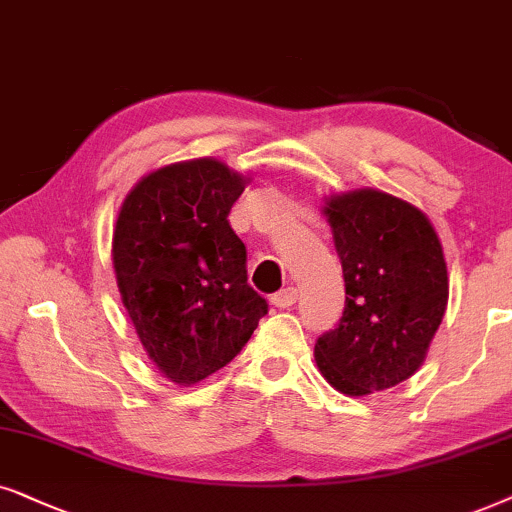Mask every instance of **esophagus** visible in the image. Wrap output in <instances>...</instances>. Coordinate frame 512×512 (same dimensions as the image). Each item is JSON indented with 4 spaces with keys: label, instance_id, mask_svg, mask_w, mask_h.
<instances>
[{
    "label": "esophagus",
    "instance_id": "1",
    "mask_svg": "<svg viewBox=\"0 0 512 512\" xmlns=\"http://www.w3.org/2000/svg\"><path fill=\"white\" fill-rule=\"evenodd\" d=\"M297 297H299V292H297V288H283V290H278L276 295H271V302H274L276 306H281V309H288V306H292L297 302Z\"/></svg>",
    "mask_w": 512,
    "mask_h": 512
}]
</instances>
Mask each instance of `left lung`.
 Listing matches in <instances>:
<instances>
[{
    "instance_id": "obj_1",
    "label": "left lung",
    "mask_w": 512,
    "mask_h": 512,
    "mask_svg": "<svg viewBox=\"0 0 512 512\" xmlns=\"http://www.w3.org/2000/svg\"><path fill=\"white\" fill-rule=\"evenodd\" d=\"M323 201L346 304L313 356L339 393L358 398L386 391L424 365L445 316V252L424 210L398 196L363 187Z\"/></svg>"
}]
</instances>
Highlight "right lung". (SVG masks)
<instances>
[{
	"instance_id": "1",
	"label": "right lung",
	"mask_w": 512,
	"mask_h": 512,
	"mask_svg": "<svg viewBox=\"0 0 512 512\" xmlns=\"http://www.w3.org/2000/svg\"><path fill=\"white\" fill-rule=\"evenodd\" d=\"M248 182L213 156L177 161L140 177L119 208L112 264L121 302L149 360L177 386L222 370L267 313L227 220Z\"/></svg>"
}]
</instances>
